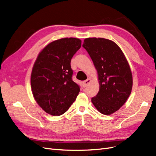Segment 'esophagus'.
<instances>
[{
	"label": "esophagus",
	"mask_w": 156,
	"mask_h": 156,
	"mask_svg": "<svg viewBox=\"0 0 156 156\" xmlns=\"http://www.w3.org/2000/svg\"><path fill=\"white\" fill-rule=\"evenodd\" d=\"M90 82H91L90 79H88L86 80V81H83V87L85 88Z\"/></svg>",
	"instance_id": "esophagus-1"
}]
</instances>
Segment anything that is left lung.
<instances>
[{
  "mask_svg": "<svg viewBox=\"0 0 156 156\" xmlns=\"http://www.w3.org/2000/svg\"><path fill=\"white\" fill-rule=\"evenodd\" d=\"M87 50L97 69L100 90L92 102L103 115L114 113L129 98L133 85L131 69L120 48L114 41L90 37L84 40Z\"/></svg>",
  "mask_w": 156,
  "mask_h": 156,
  "instance_id": "1",
  "label": "left lung"
}]
</instances>
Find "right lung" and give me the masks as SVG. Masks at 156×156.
Wrapping results in <instances>:
<instances>
[{
  "label": "right lung",
  "mask_w": 156,
  "mask_h": 156,
  "mask_svg": "<svg viewBox=\"0 0 156 156\" xmlns=\"http://www.w3.org/2000/svg\"><path fill=\"white\" fill-rule=\"evenodd\" d=\"M81 40L66 37L52 41L37 56L30 83L36 102L48 114L60 116L66 112L80 91L73 81L71 60L81 48Z\"/></svg>",
  "instance_id": "1"
}]
</instances>
